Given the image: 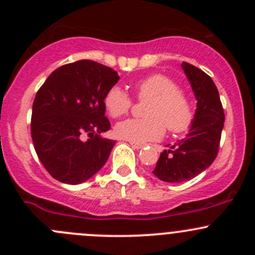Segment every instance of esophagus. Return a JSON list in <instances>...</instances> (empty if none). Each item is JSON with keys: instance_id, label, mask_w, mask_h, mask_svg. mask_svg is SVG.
<instances>
[{"instance_id": "obj_1", "label": "esophagus", "mask_w": 255, "mask_h": 255, "mask_svg": "<svg viewBox=\"0 0 255 255\" xmlns=\"http://www.w3.org/2000/svg\"><path fill=\"white\" fill-rule=\"evenodd\" d=\"M129 144H130V145H132L133 148H134V149H140V148H142V146H143V144H140V143H134V142H130Z\"/></svg>"}]
</instances>
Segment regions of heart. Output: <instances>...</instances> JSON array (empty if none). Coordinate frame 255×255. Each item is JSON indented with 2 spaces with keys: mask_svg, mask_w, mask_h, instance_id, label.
<instances>
[{
  "mask_svg": "<svg viewBox=\"0 0 255 255\" xmlns=\"http://www.w3.org/2000/svg\"><path fill=\"white\" fill-rule=\"evenodd\" d=\"M137 100L148 101L144 109V120H126L115 128L120 138L134 143L158 140L165 133L186 130L194 120V110L189 96L177 87L173 79L164 74H151L133 85ZM105 107L113 118L126 116L132 109L129 95L113 86L106 92Z\"/></svg>",
  "mask_w": 255,
  "mask_h": 255,
  "instance_id": "b5f03b06",
  "label": "heart"
}]
</instances>
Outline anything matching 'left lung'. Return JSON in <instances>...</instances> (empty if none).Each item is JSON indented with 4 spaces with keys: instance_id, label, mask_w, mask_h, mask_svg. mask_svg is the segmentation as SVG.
<instances>
[{
    "instance_id": "obj_1",
    "label": "left lung",
    "mask_w": 255,
    "mask_h": 255,
    "mask_svg": "<svg viewBox=\"0 0 255 255\" xmlns=\"http://www.w3.org/2000/svg\"><path fill=\"white\" fill-rule=\"evenodd\" d=\"M182 69L197 100L195 120L186 138L164 150L153 174L166 182H184L206 170L218 154L225 112L215 82L206 73L189 63Z\"/></svg>"
}]
</instances>
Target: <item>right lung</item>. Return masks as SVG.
<instances>
[{"mask_svg":"<svg viewBox=\"0 0 255 255\" xmlns=\"http://www.w3.org/2000/svg\"><path fill=\"white\" fill-rule=\"evenodd\" d=\"M118 80L112 68L78 60L54 70L38 90L30 134L40 163L58 181L81 184L106 164L116 142L100 137L111 128L104 99Z\"/></svg>","mask_w":255,"mask_h":255,"instance_id":"obj_1","label":"right lung"}]
</instances>
